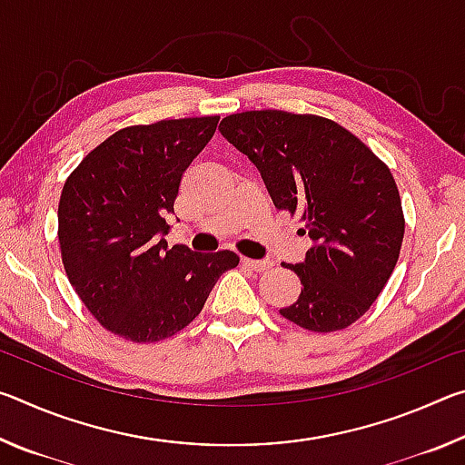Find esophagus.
<instances>
[{"label":"esophagus","instance_id":"1","mask_svg":"<svg viewBox=\"0 0 465 465\" xmlns=\"http://www.w3.org/2000/svg\"><path fill=\"white\" fill-rule=\"evenodd\" d=\"M242 264L248 266L250 271H256V272H264L272 266L271 261H252V258H242Z\"/></svg>","mask_w":465,"mask_h":465}]
</instances>
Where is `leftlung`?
<instances>
[{"label":"left lung","instance_id":"1","mask_svg":"<svg viewBox=\"0 0 465 465\" xmlns=\"http://www.w3.org/2000/svg\"><path fill=\"white\" fill-rule=\"evenodd\" d=\"M222 135L254 163L274 207L299 213L313 246L287 264L302 281L281 316L312 332L351 326L381 293L404 240L402 201L390 168L363 141L316 114L248 110Z\"/></svg>","mask_w":465,"mask_h":465}]
</instances>
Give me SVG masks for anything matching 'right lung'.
<instances>
[{"instance_id": "obj_1", "label": "right lung", "mask_w": 465, "mask_h": 465, "mask_svg": "<svg viewBox=\"0 0 465 465\" xmlns=\"http://www.w3.org/2000/svg\"><path fill=\"white\" fill-rule=\"evenodd\" d=\"M219 116L170 119L116 131L84 157L63 186L59 248L67 279L102 326L131 342L174 336L199 316L230 250L172 246L180 180Z\"/></svg>"}]
</instances>
